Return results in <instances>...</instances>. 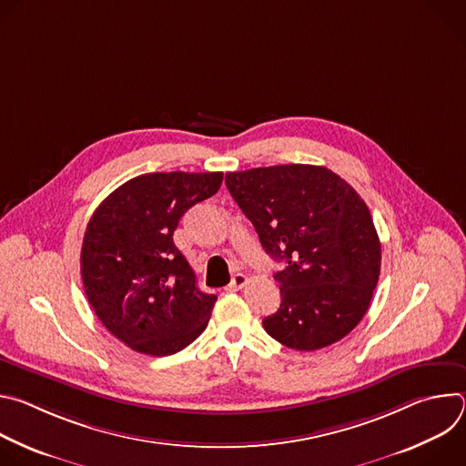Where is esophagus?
<instances>
[{"mask_svg": "<svg viewBox=\"0 0 466 466\" xmlns=\"http://www.w3.org/2000/svg\"><path fill=\"white\" fill-rule=\"evenodd\" d=\"M247 282H248V277L243 275V273H238V275H234L232 282L227 286V291H238V289H241L243 286H247Z\"/></svg>", "mask_w": 466, "mask_h": 466, "instance_id": "34e87169", "label": "esophagus"}]
</instances>
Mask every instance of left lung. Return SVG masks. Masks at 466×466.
I'll use <instances>...</instances> for the list:
<instances>
[{
    "mask_svg": "<svg viewBox=\"0 0 466 466\" xmlns=\"http://www.w3.org/2000/svg\"><path fill=\"white\" fill-rule=\"evenodd\" d=\"M227 187L269 256L282 304L263 319L279 343L319 350L343 339L369 309L381 245L358 191L322 166L288 164L227 173Z\"/></svg>",
    "mask_w": 466,
    "mask_h": 466,
    "instance_id": "1",
    "label": "left lung"
}]
</instances>
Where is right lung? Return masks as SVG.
Wrapping results in <instances>:
<instances>
[{
  "label": "right lung",
  "instance_id": "obj_1",
  "mask_svg": "<svg viewBox=\"0 0 466 466\" xmlns=\"http://www.w3.org/2000/svg\"><path fill=\"white\" fill-rule=\"evenodd\" d=\"M223 173H147L127 180L96 208L81 248L88 302L128 349L169 356L208 326L218 297L197 288L175 247L180 218L218 193Z\"/></svg>",
  "mask_w": 466,
  "mask_h": 466
}]
</instances>
